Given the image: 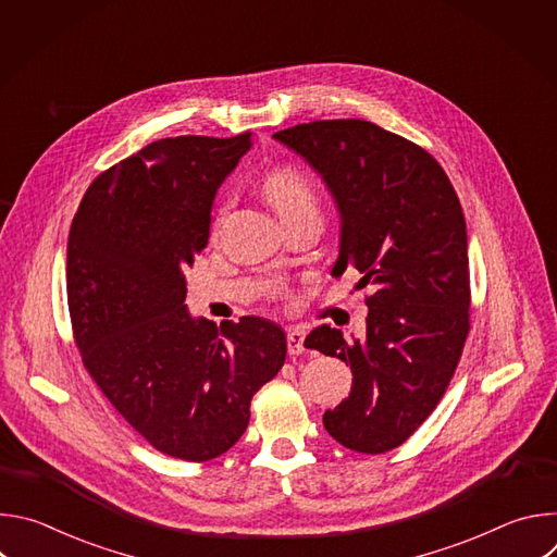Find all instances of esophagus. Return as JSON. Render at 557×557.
<instances>
[{"label": "esophagus", "mask_w": 557, "mask_h": 557, "mask_svg": "<svg viewBox=\"0 0 557 557\" xmlns=\"http://www.w3.org/2000/svg\"><path fill=\"white\" fill-rule=\"evenodd\" d=\"M304 339H306V331L295 326V329H288L286 333V342H288V352L290 355H299L304 352Z\"/></svg>", "instance_id": "esophagus-1"}]
</instances>
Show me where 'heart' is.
I'll list each match as a JSON object with an SVG mask.
<instances>
[{
  "label": "heart",
  "instance_id": "b5f03b06",
  "mask_svg": "<svg viewBox=\"0 0 557 557\" xmlns=\"http://www.w3.org/2000/svg\"><path fill=\"white\" fill-rule=\"evenodd\" d=\"M264 194L280 215L295 211L299 207L317 205L310 183L299 172H293V170L271 172L264 178Z\"/></svg>",
  "mask_w": 557,
  "mask_h": 557
}]
</instances>
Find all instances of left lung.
Masks as SVG:
<instances>
[{
	"instance_id": "1",
	"label": "left lung",
	"mask_w": 557,
	"mask_h": 557,
	"mask_svg": "<svg viewBox=\"0 0 557 557\" xmlns=\"http://www.w3.org/2000/svg\"><path fill=\"white\" fill-rule=\"evenodd\" d=\"M324 178L342 213L333 275L372 284L366 337L317 326L304 342L350 363L348 399L324 428L344 447L383 454L434 412L469 333L467 226L458 196L417 143L370 121L333 119L273 134Z\"/></svg>"
}]
</instances>
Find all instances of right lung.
Instances as JSON below:
<instances>
[{
	"mask_svg": "<svg viewBox=\"0 0 557 557\" xmlns=\"http://www.w3.org/2000/svg\"><path fill=\"white\" fill-rule=\"evenodd\" d=\"M249 147L251 132L153 140L92 181L67 237V308L88 374L153 449L189 462L237 443L253 394L286 359L277 324L218 329L185 306L215 191Z\"/></svg>",
	"mask_w": 557,
	"mask_h": 557,
	"instance_id": "add662e5",
	"label": "right lung"
}]
</instances>
